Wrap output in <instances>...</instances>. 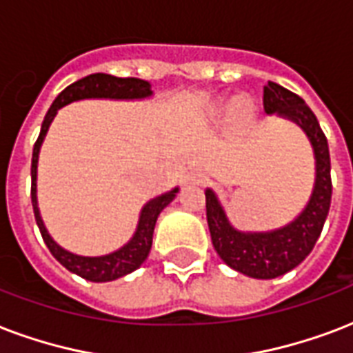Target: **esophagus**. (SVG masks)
Wrapping results in <instances>:
<instances>
[{
	"label": "esophagus",
	"instance_id": "34e87169",
	"mask_svg": "<svg viewBox=\"0 0 353 353\" xmlns=\"http://www.w3.org/2000/svg\"><path fill=\"white\" fill-rule=\"evenodd\" d=\"M185 181L192 183V185H200V183L203 181V176H201L200 170H190L187 176H185Z\"/></svg>",
	"mask_w": 353,
	"mask_h": 353
}]
</instances>
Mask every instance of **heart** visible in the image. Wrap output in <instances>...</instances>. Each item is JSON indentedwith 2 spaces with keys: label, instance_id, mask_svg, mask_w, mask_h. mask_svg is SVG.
<instances>
[{
  "label": "heart",
  "instance_id": "obj_1",
  "mask_svg": "<svg viewBox=\"0 0 353 353\" xmlns=\"http://www.w3.org/2000/svg\"><path fill=\"white\" fill-rule=\"evenodd\" d=\"M235 107H236V111H239V114H242V117H244V114H248L250 107H248V103L244 101V99H239Z\"/></svg>",
  "mask_w": 353,
  "mask_h": 353
}]
</instances>
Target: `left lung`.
Here are the masks:
<instances>
[{
  "label": "left lung",
  "instance_id": "left-lung-1",
  "mask_svg": "<svg viewBox=\"0 0 353 353\" xmlns=\"http://www.w3.org/2000/svg\"><path fill=\"white\" fill-rule=\"evenodd\" d=\"M263 105L266 114L296 123L313 148L314 185L309 201L294 220L270 231L236 230L212 188H205V207L212 246L220 259L248 278L274 279L300 265L319 241L332 203V165L326 134L300 96L268 81Z\"/></svg>",
  "mask_w": 353,
  "mask_h": 353
}]
</instances>
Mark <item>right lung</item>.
I'll use <instances>...</instances> for the list:
<instances>
[{"label": "right lung", "instance_id": "add662e5", "mask_svg": "<svg viewBox=\"0 0 353 353\" xmlns=\"http://www.w3.org/2000/svg\"><path fill=\"white\" fill-rule=\"evenodd\" d=\"M152 85L144 79L137 77H114L109 74H92L75 81L70 87H66L59 94L55 101L51 103L50 111L46 114L42 129L33 148V161H31V201H33L34 219L39 225L42 239L46 246L50 248L51 255L61 263V265L70 270L72 274H77L83 279L94 281V283H105V281H114L118 278H123L128 274L134 272L139 266L148 259L150 250H152L153 230L157 222L159 214L170 203L176 194L179 192V187H174L165 194L155 196L150 201L144 203L139 214V224L134 230L133 236L129 239L122 248L114 250L111 254L105 255H79L63 248L55 239L46 230V224L40 216L39 198H37V168H39V155L42 142H44L48 129H50L53 118L57 117L59 109L66 105L81 101V99H117V101H133V99L152 98Z\"/></svg>", "mask_w": 353, "mask_h": 353}]
</instances>
